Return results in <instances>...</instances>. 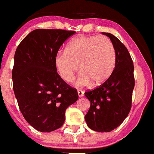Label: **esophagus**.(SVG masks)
<instances>
[{"label":"esophagus","instance_id":"esophagus-1","mask_svg":"<svg viewBox=\"0 0 154 154\" xmlns=\"http://www.w3.org/2000/svg\"><path fill=\"white\" fill-rule=\"evenodd\" d=\"M77 94H78L79 97H83L84 95V93H83V91L82 90H78L77 91Z\"/></svg>","mask_w":154,"mask_h":154}]
</instances>
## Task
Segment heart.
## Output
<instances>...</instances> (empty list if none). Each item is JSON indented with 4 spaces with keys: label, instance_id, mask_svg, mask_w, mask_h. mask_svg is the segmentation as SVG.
Listing matches in <instances>:
<instances>
[{
    "label": "heart",
    "instance_id": "heart-1",
    "mask_svg": "<svg viewBox=\"0 0 154 154\" xmlns=\"http://www.w3.org/2000/svg\"><path fill=\"white\" fill-rule=\"evenodd\" d=\"M77 64L81 72L76 86L101 85L111 77L116 66V50L112 42L106 37L97 35H79L71 39L66 51L56 54L54 65L60 77L70 83L75 76Z\"/></svg>",
    "mask_w": 154,
    "mask_h": 154
}]
</instances>
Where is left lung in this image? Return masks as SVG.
<instances>
[{
  "instance_id": "1",
  "label": "left lung",
  "mask_w": 154,
  "mask_h": 154,
  "mask_svg": "<svg viewBox=\"0 0 154 154\" xmlns=\"http://www.w3.org/2000/svg\"><path fill=\"white\" fill-rule=\"evenodd\" d=\"M109 37L116 54V66L111 77L100 86L85 92L90 108L85 116L91 130L107 133L117 128L127 117L132 106L135 86L134 66L125 45L114 35Z\"/></svg>"
}]
</instances>
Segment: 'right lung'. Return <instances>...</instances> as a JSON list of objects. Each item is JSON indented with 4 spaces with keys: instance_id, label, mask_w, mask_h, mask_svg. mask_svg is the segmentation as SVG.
<instances>
[{
    "instance_id": "obj_1",
    "label": "right lung",
    "mask_w": 154,
    "mask_h": 154,
    "mask_svg": "<svg viewBox=\"0 0 154 154\" xmlns=\"http://www.w3.org/2000/svg\"><path fill=\"white\" fill-rule=\"evenodd\" d=\"M75 32L35 29L15 51L12 71L14 93L25 120L40 132L61 127L66 109L78 99L77 89L62 79L54 65L59 49Z\"/></svg>"
}]
</instances>
